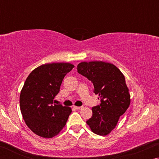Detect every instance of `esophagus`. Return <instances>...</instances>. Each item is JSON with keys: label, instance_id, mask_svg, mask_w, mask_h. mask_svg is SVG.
I'll return each instance as SVG.
<instances>
[{"label": "esophagus", "instance_id": "1", "mask_svg": "<svg viewBox=\"0 0 159 159\" xmlns=\"http://www.w3.org/2000/svg\"><path fill=\"white\" fill-rule=\"evenodd\" d=\"M74 108L78 110V109H82V108H83V107H74Z\"/></svg>", "mask_w": 159, "mask_h": 159}]
</instances>
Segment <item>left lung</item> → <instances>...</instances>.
<instances>
[{
    "instance_id": "1",
    "label": "left lung",
    "mask_w": 159,
    "mask_h": 159,
    "mask_svg": "<svg viewBox=\"0 0 159 159\" xmlns=\"http://www.w3.org/2000/svg\"><path fill=\"white\" fill-rule=\"evenodd\" d=\"M78 72L93 83L99 105L92 108L93 116L86 123L94 133L107 135L116 125L119 117L130 103V96L121 71L114 64L102 61L78 64Z\"/></svg>"
}]
</instances>
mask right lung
Returning <instances> with one entry per match:
<instances>
[{
	"label": "right lung",
	"mask_w": 159,
	"mask_h": 159,
	"mask_svg": "<svg viewBox=\"0 0 159 159\" xmlns=\"http://www.w3.org/2000/svg\"><path fill=\"white\" fill-rule=\"evenodd\" d=\"M74 66L69 63L41 65L31 71L21 89L20 110L26 125L42 138H52L65 126L71 109L54 104L64 76Z\"/></svg>",
	"instance_id": "right-lung-1"
}]
</instances>
